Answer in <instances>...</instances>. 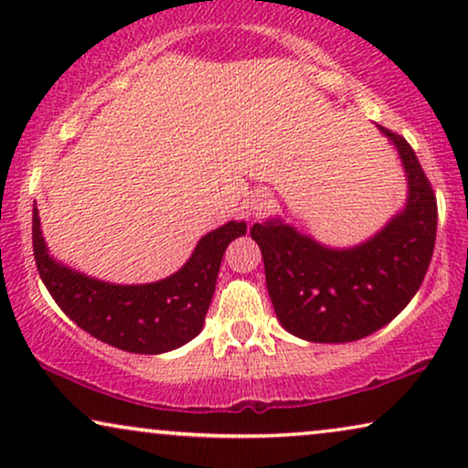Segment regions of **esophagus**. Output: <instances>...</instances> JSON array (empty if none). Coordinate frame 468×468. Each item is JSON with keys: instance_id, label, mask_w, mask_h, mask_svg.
Masks as SVG:
<instances>
[{"instance_id": "34e87169", "label": "esophagus", "mask_w": 468, "mask_h": 468, "mask_svg": "<svg viewBox=\"0 0 468 468\" xmlns=\"http://www.w3.org/2000/svg\"><path fill=\"white\" fill-rule=\"evenodd\" d=\"M274 207V200L271 194H266V191H258V194L251 196V215L255 217V219H260V217H266L268 213H271Z\"/></svg>"}]
</instances>
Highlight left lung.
<instances>
[{
	"mask_svg": "<svg viewBox=\"0 0 468 468\" xmlns=\"http://www.w3.org/2000/svg\"><path fill=\"white\" fill-rule=\"evenodd\" d=\"M392 140L409 181L407 208L356 249H325L281 221L253 223L266 285L281 325L313 343H349L373 335L411 303L431 266L437 197L415 151Z\"/></svg>",
	"mask_w": 468,
	"mask_h": 468,
	"instance_id": "8db88e82",
	"label": "left lung"
}]
</instances>
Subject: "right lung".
Listing matches in <instances>:
<instances>
[{
  "label": "right lung",
  "instance_id": "add662e5",
  "mask_svg": "<svg viewBox=\"0 0 468 468\" xmlns=\"http://www.w3.org/2000/svg\"><path fill=\"white\" fill-rule=\"evenodd\" d=\"M245 232V223L229 221L204 236L172 277L149 285H112L57 264L44 245L36 208L31 223L37 272L59 309L98 341L149 356L181 347L200 335L223 253Z\"/></svg>",
  "mask_w": 468,
  "mask_h": 468
}]
</instances>
